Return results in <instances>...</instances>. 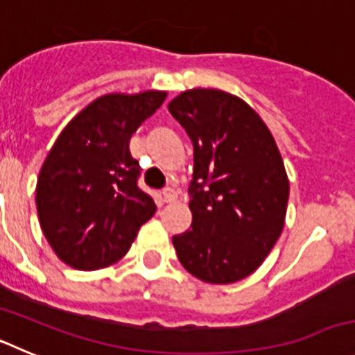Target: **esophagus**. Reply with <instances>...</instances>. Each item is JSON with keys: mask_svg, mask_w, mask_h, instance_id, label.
<instances>
[{"mask_svg": "<svg viewBox=\"0 0 355 355\" xmlns=\"http://www.w3.org/2000/svg\"><path fill=\"white\" fill-rule=\"evenodd\" d=\"M162 196H163V200H165V202H172V200H175V197H178V192H175V188L168 187L163 190Z\"/></svg>", "mask_w": 355, "mask_h": 355, "instance_id": "34e87169", "label": "esophagus"}]
</instances>
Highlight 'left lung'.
<instances>
[{"label": "left lung", "instance_id": "1", "mask_svg": "<svg viewBox=\"0 0 355 355\" xmlns=\"http://www.w3.org/2000/svg\"><path fill=\"white\" fill-rule=\"evenodd\" d=\"M168 112L193 144L192 225L172 238L178 258L205 283H236L283 233L290 181L281 153L261 117L224 90H184Z\"/></svg>", "mask_w": 355, "mask_h": 355}]
</instances>
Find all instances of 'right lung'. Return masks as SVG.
<instances>
[{
	"label": "right lung",
	"instance_id": "add662e5",
	"mask_svg": "<svg viewBox=\"0 0 355 355\" xmlns=\"http://www.w3.org/2000/svg\"><path fill=\"white\" fill-rule=\"evenodd\" d=\"M167 92L106 94L85 106L53 144L37 180L46 240L65 265L97 270L130 250L156 205L139 188L130 139Z\"/></svg>",
	"mask_w": 355,
	"mask_h": 355
}]
</instances>
